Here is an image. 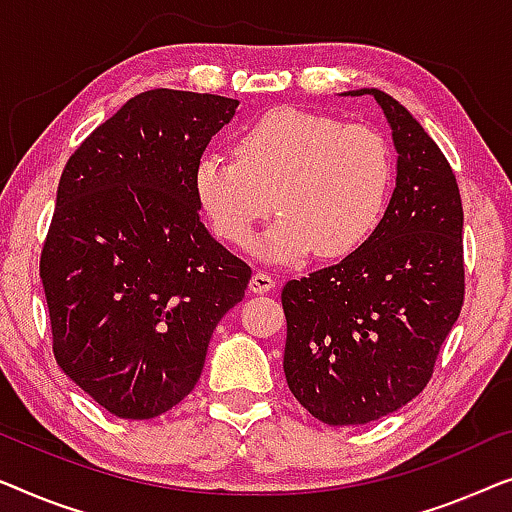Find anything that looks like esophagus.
Listing matches in <instances>:
<instances>
[{
  "mask_svg": "<svg viewBox=\"0 0 512 512\" xmlns=\"http://www.w3.org/2000/svg\"><path fill=\"white\" fill-rule=\"evenodd\" d=\"M248 287L253 294H264V292H271L273 287H276V280H273V276H269L266 271H255L253 278H250Z\"/></svg>",
  "mask_w": 512,
  "mask_h": 512,
  "instance_id": "esophagus-1",
  "label": "esophagus"
}]
</instances>
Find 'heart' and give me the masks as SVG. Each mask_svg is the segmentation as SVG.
<instances>
[{
	"label": "heart",
	"instance_id": "obj_1",
	"mask_svg": "<svg viewBox=\"0 0 512 512\" xmlns=\"http://www.w3.org/2000/svg\"><path fill=\"white\" fill-rule=\"evenodd\" d=\"M392 178L390 146L376 129L273 109L243 129L234 157H201L192 187L215 236L234 248H248L276 206L280 218L259 250L271 262H297L311 250L320 259L357 253L383 220Z\"/></svg>",
	"mask_w": 512,
	"mask_h": 512
}]
</instances>
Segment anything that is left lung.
Segmentation results:
<instances>
[{"label":"left lung","instance_id":"1","mask_svg":"<svg viewBox=\"0 0 512 512\" xmlns=\"http://www.w3.org/2000/svg\"><path fill=\"white\" fill-rule=\"evenodd\" d=\"M397 187L369 241L334 266L287 280V387L320 422L366 424L415 399L464 306V208L436 141L385 92Z\"/></svg>","mask_w":512,"mask_h":512}]
</instances>
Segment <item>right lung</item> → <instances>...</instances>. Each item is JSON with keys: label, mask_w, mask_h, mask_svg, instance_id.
<instances>
[{"label": "right lung", "mask_w": 512, "mask_h": 512, "mask_svg": "<svg viewBox=\"0 0 512 512\" xmlns=\"http://www.w3.org/2000/svg\"><path fill=\"white\" fill-rule=\"evenodd\" d=\"M236 99L157 88L129 99L69 157L39 276L60 369L122 420L194 390L213 329L250 266L208 234L192 174Z\"/></svg>", "instance_id": "add662e5"}]
</instances>
